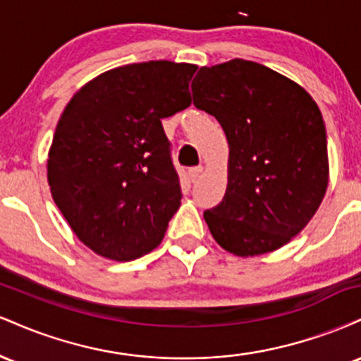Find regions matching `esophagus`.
<instances>
[{
    "label": "esophagus",
    "mask_w": 361,
    "mask_h": 361,
    "mask_svg": "<svg viewBox=\"0 0 361 361\" xmlns=\"http://www.w3.org/2000/svg\"><path fill=\"white\" fill-rule=\"evenodd\" d=\"M202 171H204V168H202V166H197V168H192V169H190V171H188V175H190V180H192L193 183H195V181H197L198 178H200Z\"/></svg>",
    "instance_id": "34e87169"
}]
</instances>
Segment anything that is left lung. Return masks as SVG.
<instances>
[{
	"mask_svg": "<svg viewBox=\"0 0 361 361\" xmlns=\"http://www.w3.org/2000/svg\"><path fill=\"white\" fill-rule=\"evenodd\" d=\"M192 91L193 105L219 120L229 144L226 195L204 214L210 234L241 258L285 246L329 183L317 103L290 78L244 59L200 68Z\"/></svg>",
	"mask_w": 361,
	"mask_h": 361,
	"instance_id": "left-lung-1",
	"label": "left lung"
}]
</instances>
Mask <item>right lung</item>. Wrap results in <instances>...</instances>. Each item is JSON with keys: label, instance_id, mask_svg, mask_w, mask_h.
Returning a JSON list of instances; mask_svg holds the SVG:
<instances>
[{"label": "right lung", "instance_id": "obj_1", "mask_svg": "<svg viewBox=\"0 0 361 361\" xmlns=\"http://www.w3.org/2000/svg\"><path fill=\"white\" fill-rule=\"evenodd\" d=\"M195 71L171 61L120 66L86 82L62 111L47 181L73 233L102 258L151 252L180 209L161 120L188 109Z\"/></svg>", "mask_w": 361, "mask_h": 361}]
</instances>
